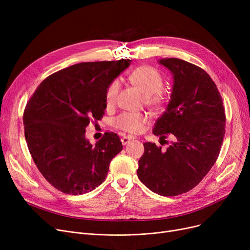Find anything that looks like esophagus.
Here are the masks:
<instances>
[{"label":"esophagus","instance_id":"1","mask_svg":"<svg viewBox=\"0 0 250 250\" xmlns=\"http://www.w3.org/2000/svg\"><path fill=\"white\" fill-rule=\"evenodd\" d=\"M133 140V138L132 137H123L122 138V143H123V145L124 146H125V145H127V144L130 142V141H132Z\"/></svg>","mask_w":250,"mask_h":250}]
</instances>
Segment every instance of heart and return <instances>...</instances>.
I'll list each match as a JSON object with an SVG mask.
<instances>
[{
	"instance_id": "obj_1",
	"label": "heart",
	"mask_w": 250,
	"mask_h": 250,
	"mask_svg": "<svg viewBox=\"0 0 250 250\" xmlns=\"http://www.w3.org/2000/svg\"><path fill=\"white\" fill-rule=\"evenodd\" d=\"M128 80L136 86L142 93L146 96V101L156 109L162 108L165 98L162 93L163 78L160 73L149 65H140L128 75ZM120 82L117 80L110 83L106 93L105 101L107 106H112L115 103L118 92H120ZM147 123V117L139 113H123L114 120V125L124 132L129 134H138Z\"/></svg>"
}]
</instances>
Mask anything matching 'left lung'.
I'll return each mask as SVG.
<instances>
[{
    "instance_id": "1",
    "label": "left lung",
    "mask_w": 250,
    "mask_h": 250,
    "mask_svg": "<svg viewBox=\"0 0 250 250\" xmlns=\"http://www.w3.org/2000/svg\"><path fill=\"white\" fill-rule=\"evenodd\" d=\"M171 72L173 85L164 113L153 134L175 142L166 150L144 144L138 177L150 190L164 196L185 193L198 186L215 164L225 135V110L214 81L206 71L179 59H160Z\"/></svg>"
}]
</instances>
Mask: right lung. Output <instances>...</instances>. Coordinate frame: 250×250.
I'll return each instance as SVG.
<instances>
[{
    "label": "right lung",
    "mask_w": 250,
    "mask_h": 250,
    "mask_svg": "<svg viewBox=\"0 0 250 250\" xmlns=\"http://www.w3.org/2000/svg\"><path fill=\"white\" fill-rule=\"evenodd\" d=\"M129 60L80 62L48 76L37 87L23 115L25 139L39 171L52 187L82 194L105 180L120 137L105 133L95 146L86 139L91 121L106 108L105 93Z\"/></svg>",
    "instance_id": "add662e5"
}]
</instances>
